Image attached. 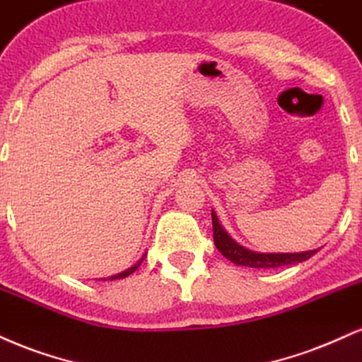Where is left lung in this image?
<instances>
[{"instance_id": "obj_1", "label": "left lung", "mask_w": 362, "mask_h": 362, "mask_svg": "<svg viewBox=\"0 0 362 362\" xmlns=\"http://www.w3.org/2000/svg\"><path fill=\"white\" fill-rule=\"evenodd\" d=\"M211 223H214V240L216 249L222 252L223 257H227L228 261H232L237 266H247V267H281L288 264H296V262L307 261L317 252V249L307 250V252H283V254H262V252H254L242 247L240 244H237L235 240L225 232V228L220 225L216 214L211 210Z\"/></svg>"}]
</instances>
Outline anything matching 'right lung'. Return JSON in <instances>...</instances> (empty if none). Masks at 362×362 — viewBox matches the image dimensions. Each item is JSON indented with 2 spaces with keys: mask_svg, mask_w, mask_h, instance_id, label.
Instances as JSON below:
<instances>
[{
  "mask_svg": "<svg viewBox=\"0 0 362 362\" xmlns=\"http://www.w3.org/2000/svg\"><path fill=\"white\" fill-rule=\"evenodd\" d=\"M146 257V256H144ZM144 257L140 259V261L137 262V264H134L132 267H129V269H125V271H122V273H118V274H115V276H110L108 279H122V278H127V276H130L132 273H135V271H137V267L142 264V261H144Z\"/></svg>",
  "mask_w": 362,
  "mask_h": 362,
  "instance_id": "1",
  "label": "right lung"
}]
</instances>
